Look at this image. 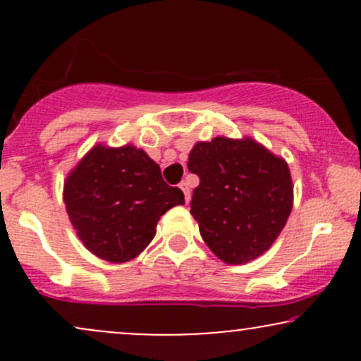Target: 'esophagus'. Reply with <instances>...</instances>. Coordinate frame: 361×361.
I'll return each mask as SVG.
<instances>
[{"mask_svg":"<svg viewBox=\"0 0 361 361\" xmlns=\"http://www.w3.org/2000/svg\"><path fill=\"white\" fill-rule=\"evenodd\" d=\"M180 188L183 190V193H185V200H186V204H188L190 198H192V193H190V185L186 183V181H181V183H180Z\"/></svg>","mask_w":361,"mask_h":361,"instance_id":"obj_1","label":"esophagus"}]
</instances>
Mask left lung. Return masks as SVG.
<instances>
[{
  "instance_id": "left-lung-1",
  "label": "left lung",
  "mask_w": 361,
  "mask_h": 361,
  "mask_svg": "<svg viewBox=\"0 0 361 361\" xmlns=\"http://www.w3.org/2000/svg\"><path fill=\"white\" fill-rule=\"evenodd\" d=\"M188 169L200 178L190 214L219 259L244 264L270 250L293 207L283 157L252 137L219 135L195 144Z\"/></svg>"
}]
</instances>
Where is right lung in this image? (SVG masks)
Instances as JSON below:
<instances>
[{
	"label": "right lung",
	"instance_id": "obj_1",
	"mask_svg": "<svg viewBox=\"0 0 361 361\" xmlns=\"http://www.w3.org/2000/svg\"><path fill=\"white\" fill-rule=\"evenodd\" d=\"M62 198L76 235L100 259L127 263L154 239L161 215L183 205L159 164L132 144H97L64 180Z\"/></svg>",
	"mask_w": 361,
	"mask_h": 361
}]
</instances>
